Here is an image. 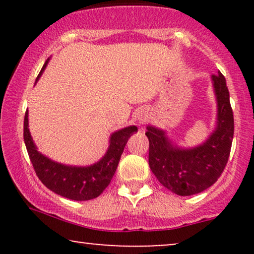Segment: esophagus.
<instances>
[{"label": "esophagus", "mask_w": 254, "mask_h": 254, "mask_svg": "<svg viewBox=\"0 0 254 254\" xmlns=\"http://www.w3.org/2000/svg\"><path fill=\"white\" fill-rule=\"evenodd\" d=\"M136 120H137L140 124H144L145 120H148V113L144 112V111H141V112L137 114Z\"/></svg>", "instance_id": "1"}]
</instances>
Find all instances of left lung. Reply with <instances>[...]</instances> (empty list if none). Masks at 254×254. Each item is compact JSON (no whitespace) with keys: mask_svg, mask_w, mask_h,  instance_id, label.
<instances>
[{"mask_svg":"<svg viewBox=\"0 0 254 254\" xmlns=\"http://www.w3.org/2000/svg\"><path fill=\"white\" fill-rule=\"evenodd\" d=\"M217 102L216 127L202 144L173 145L164 130L147 127L149 166L163 186L177 195L189 196L214 185L223 172L234 138V113L224 76H211Z\"/></svg>","mask_w":254,"mask_h":254,"instance_id":"8db88e82","label":"left lung"}]
</instances>
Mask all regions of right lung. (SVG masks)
I'll return each instance as SVG.
<instances>
[{
  "label": "right lung",
  "mask_w": 254,
  "mask_h": 254,
  "mask_svg": "<svg viewBox=\"0 0 254 254\" xmlns=\"http://www.w3.org/2000/svg\"><path fill=\"white\" fill-rule=\"evenodd\" d=\"M48 61L50 59H47L41 68L37 81L46 68ZM27 117L29 113L26 111L24 118V142L38 178L52 192L75 201L91 200L103 193L116 173L128 138L137 131L136 126H129L114 131L110 137V145L106 154L95 164L90 166L64 165L52 161L37 150L30 134Z\"/></svg>",
  "instance_id": "add662e5"
}]
</instances>
